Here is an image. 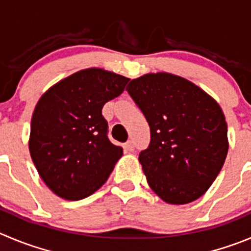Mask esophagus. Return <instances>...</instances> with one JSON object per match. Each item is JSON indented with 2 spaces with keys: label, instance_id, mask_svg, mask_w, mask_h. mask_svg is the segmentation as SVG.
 <instances>
[{
  "label": "esophagus",
  "instance_id": "1",
  "mask_svg": "<svg viewBox=\"0 0 251 251\" xmlns=\"http://www.w3.org/2000/svg\"><path fill=\"white\" fill-rule=\"evenodd\" d=\"M124 148H126L128 151H133V150H134V144H133L132 140H129V142H127L124 144Z\"/></svg>",
  "mask_w": 251,
  "mask_h": 251
}]
</instances>
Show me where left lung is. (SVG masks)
<instances>
[{
    "mask_svg": "<svg viewBox=\"0 0 251 251\" xmlns=\"http://www.w3.org/2000/svg\"><path fill=\"white\" fill-rule=\"evenodd\" d=\"M127 91L144 113L151 142L139 154L148 185L164 202L200 199L223 168L228 129L218 102L187 78L149 73Z\"/></svg>",
    "mask_w": 251,
    "mask_h": 251,
    "instance_id": "1",
    "label": "left lung"
}]
</instances>
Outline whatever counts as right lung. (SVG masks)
<instances>
[{
    "label": "right lung",
    "mask_w": 251,
    "mask_h": 251,
    "mask_svg": "<svg viewBox=\"0 0 251 251\" xmlns=\"http://www.w3.org/2000/svg\"><path fill=\"white\" fill-rule=\"evenodd\" d=\"M129 78L101 68L77 71L49 87L30 122L29 152L45 185L56 196L78 201L96 192L123 155L107 138L106 102Z\"/></svg>",
    "instance_id": "add662e5"
}]
</instances>
